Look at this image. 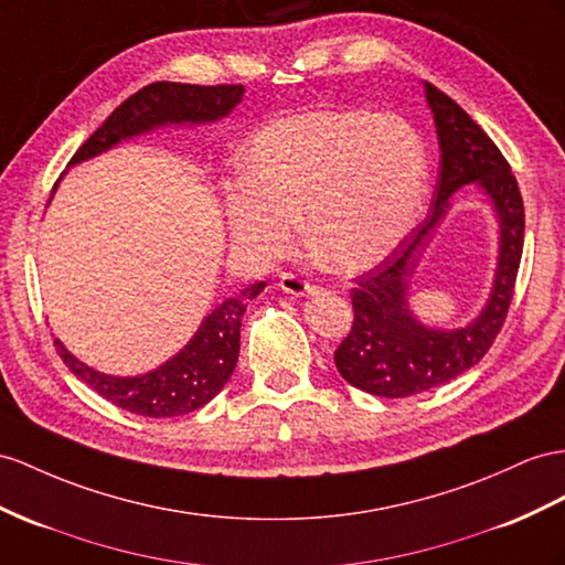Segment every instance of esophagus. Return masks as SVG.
<instances>
[{
	"label": "esophagus",
	"mask_w": 565,
	"mask_h": 565,
	"mask_svg": "<svg viewBox=\"0 0 565 565\" xmlns=\"http://www.w3.org/2000/svg\"><path fill=\"white\" fill-rule=\"evenodd\" d=\"M279 286H281V291L291 294V296H306L315 288L308 279L298 277V274H294V271H284L279 277Z\"/></svg>",
	"instance_id": "obj_1"
}]
</instances>
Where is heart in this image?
Returning a JSON list of instances; mask_svg holds the SVG:
<instances>
[{"label": "heart", "mask_w": 565, "mask_h": 565, "mask_svg": "<svg viewBox=\"0 0 565 565\" xmlns=\"http://www.w3.org/2000/svg\"><path fill=\"white\" fill-rule=\"evenodd\" d=\"M226 188V220L257 257L288 250L302 212L310 253L329 269L377 265L408 234L427 183L425 145L394 114L315 109L269 124Z\"/></svg>", "instance_id": "heart-1"}]
</instances>
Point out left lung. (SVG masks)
Masks as SVG:
<instances>
[{
    "instance_id": "obj_1",
    "label": "left lung",
    "mask_w": 565,
    "mask_h": 565,
    "mask_svg": "<svg viewBox=\"0 0 565 565\" xmlns=\"http://www.w3.org/2000/svg\"><path fill=\"white\" fill-rule=\"evenodd\" d=\"M437 126L441 164L427 220L403 238L382 263L355 277L351 288L353 327L334 351L341 377L384 398H406L451 382L480 363L509 315L523 257L525 207L511 164L468 111L425 83ZM477 182L495 202L502 228L498 279L486 310L462 330L444 332L417 323L407 308V286L433 226L450 206L458 186Z\"/></svg>"
}]
</instances>
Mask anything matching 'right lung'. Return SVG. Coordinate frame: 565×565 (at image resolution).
<instances>
[{
  "label": "right lung",
  "mask_w": 565,
  "mask_h": 565,
  "mask_svg": "<svg viewBox=\"0 0 565 565\" xmlns=\"http://www.w3.org/2000/svg\"><path fill=\"white\" fill-rule=\"evenodd\" d=\"M243 97V85H191L157 81L109 114V119L85 140L71 164L90 159L114 148L119 140L150 131L167 124H207L220 121ZM267 284L257 281L205 317L195 337L185 343L162 367L140 377H109L71 355L62 341H54L56 353L66 367L93 392L128 413L145 417H177L193 413L222 392L238 363L241 320L245 302L255 298Z\"/></svg>",
  "instance_id": "right-lung-1"
}]
</instances>
